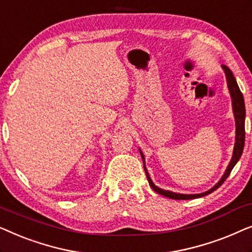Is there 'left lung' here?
<instances>
[{
	"label": "left lung",
	"mask_w": 252,
	"mask_h": 252,
	"mask_svg": "<svg viewBox=\"0 0 252 252\" xmlns=\"http://www.w3.org/2000/svg\"><path fill=\"white\" fill-rule=\"evenodd\" d=\"M221 67L226 75L227 87H228L230 98H232V108H233L234 118H235V143H234L232 159H230L228 166H227L225 173H223L221 179H220V180L218 181V184H216L211 189H209V190H206L204 192H201V194H180V192H173L171 190H165V189L157 187V186L154 184L153 180H151L149 173H148L147 167H146L144 155L142 151H141V149H139L141 157H142V159H143V167H144V171H146L149 185L151 186V188H153L155 191L158 192V194L165 196V197H168L172 199H192V198L203 197V196L211 194V192L215 191L216 189H218L220 186L225 182L226 179L228 178V175L230 172H232L233 167L235 166L236 163L241 158V155H242V153H243L244 139H246V132H244V120H246V105H244V98H243L242 93H241L240 88H239V85H237L236 79L232 73V71H230L229 68L226 66V65H221Z\"/></svg>",
	"instance_id": "obj_1"
}]
</instances>
